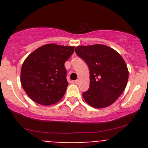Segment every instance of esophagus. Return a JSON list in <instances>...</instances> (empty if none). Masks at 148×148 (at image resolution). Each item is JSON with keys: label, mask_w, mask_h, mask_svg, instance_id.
I'll list each match as a JSON object with an SVG mask.
<instances>
[{"label": "esophagus", "mask_w": 148, "mask_h": 148, "mask_svg": "<svg viewBox=\"0 0 148 148\" xmlns=\"http://www.w3.org/2000/svg\"><path fill=\"white\" fill-rule=\"evenodd\" d=\"M75 83L76 84H78L80 83V80H79V79H77L76 81H75Z\"/></svg>", "instance_id": "1"}]
</instances>
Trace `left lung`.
<instances>
[{
    "label": "left lung",
    "instance_id": "left-lung-1",
    "mask_svg": "<svg viewBox=\"0 0 148 148\" xmlns=\"http://www.w3.org/2000/svg\"><path fill=\"white\" fill-rule=\"evenodd\" d=\"M75 51L90 69V88L82 94L85 101L95 108L111 105L127 84L129 73L123 58L103 44L78 46Z\"/></svg>",
    "mask_w": 148,
    "mask_h": 148
}]
</instances>
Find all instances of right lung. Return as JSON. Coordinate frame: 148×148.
<instances>
[{"mask_svg":"<svg viewBox=\"0 0 148 148\" xmlns=\"http://www.w3.org/2000/svg\"><path fill=\"white\" fill-rule=\"evenodd\" d=\"M74 48L46 44L26 58L21 71V82L35 102L52 105L62 99L68 85L64 63L73 55Z\"/></svg>","mask_w":148,"mask_h":148,"instance_id":"right-lung-1","label":"right lung"}]
</instances>
